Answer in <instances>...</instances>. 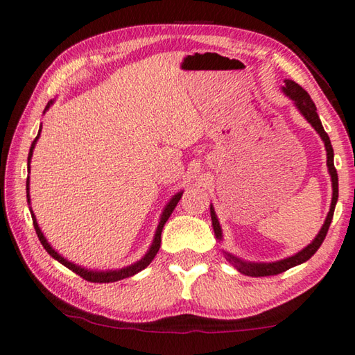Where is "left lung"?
Returning a JSON list of instances; mask_svg holds the SVG:
<instances>
[{"instance_id":"left-lung-1","label":"left lung","mask_w":355,"mask_h":355,"mask_svg":"<svg viewBox=\"0 0 355 355\" xmlns=\"http://www.w3.org/2000/svg\"><path fill=\"white\" fill-rule=\"evenodd\" d=\"M282 93H284L288 99L293 101V104L296 108H298V112L304 116L306 121L315 128V132L320 135V138L323 139L326 157H327L326 164H327V171H329L331 182H332V200H331L329 212H327L326 220L323 223V227H321V230L318 231V234L315 236V239L309 243L307 247H304L293 256H288V257H284V259L275 261V262H250V261H243L237 256H233L231 253H228V251H223L227 261L230 263H233V266L239 270L242 275L254 276V278H257V276L278 275V273L286 272V270L292 268L295 266H300V263L311 259V257L317 253V250L321 247V243H323V241H324L327 230H329V227H331L335 205H337V200H338V175H337V171H335V166H334V149H332L331 139H329V137H327V133L323 128V124H321V121L318 118L317 107H315V104L311 99V96L307 94L306 89L301 88L298 83L293 80H290V79L284 80ZM209 212H211V220H212V228H214L216 239L222 241L223 239L222 227H220V223H218V218H217V214L214 211V206L212 205L209 206Z\"/></svg>"}]
</instances>
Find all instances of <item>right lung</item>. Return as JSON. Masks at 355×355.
Segmentation results:
<instances>
[{"instance_id":"right-lung-1","label":"right lung","mask_w":355,"mask_h":355,"mask_svg":"<svg viewBox=\"0 0 355 355\" xmlns=\"http://www.w3.org/2000/svg\"><path fill=\"white\" fill-rule=\"evenodd\" d=\"M53 104H54V99L48 102V105H46V108H44L43 113H46ZM40 133H42V125H40V128H38L37 137H35L34 141H32V146H31V149H29V155H28V172H31L32 153H34L37 141H38V138H40ZM182 196H183V191L177 192V194L173 196V197L169 200V202H167V205L164 206L163 212H161V217H159L158 227H157V231H155V236H153L152 245L149 247V250H147V253H146L143 257H141L139 261L130 263V266L122 267V268H116V270H92V268H85V267H82V266H77V263L68 261L67 257H63V256L59 253V251H55V250L53 248V245H51V243L46 241V237H44V234L42 233L40 227H38L35 214H34V211H32L31 206H29V209H31L32 222H34V228H35V233H37V236H38V239H40V242H42V245L44 247V250H46L48 253H49L51 256H53L55 261H59V262L62 263V266H65L67 268L73 270V272H74L76 275H79L80 278L87 279V281H89V282H114V281H121V279H124V278H128V276H133V275L139 273L141 270H144V268H146L147 266H149V263L153 261V257H155V254L158 253L159 245H161V231H163L164 223L167 222V218L171 217L172 211L175 209L178 200L182 198ZM26 197H28V203L31 205L29 177H28V180H26Z\"/></svg>"}]
</instances>
